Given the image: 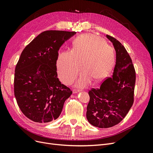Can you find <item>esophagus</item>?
<instances>
[{
  "label": "esophagus",
  "mask_w": 153,
  "mask_h": 153,
  "mask_svg": "<svg viewBox=\"0 0 153 153\" xmlns=\"http://www.w3.org/2000/svg\"><path fill=\"white\" fill-rule=\"evenodd\" d=\"M80 91H80V90H79V89H73V94L78 93V92H80Z\"/></svg>",
  "instance_id": "34e87169"
}]
</instances>
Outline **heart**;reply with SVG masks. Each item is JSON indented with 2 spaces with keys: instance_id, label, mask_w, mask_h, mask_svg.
Returning <instances> with one entry per match:
<instances>
[{
  "instance_id": "1",
  "label": "heart",
  "mask_w": 153,
  "mask_h": 153,
  "mask_svg": "<svg viewBox=\"0 0 153 153\" xmlns=\"http://www.w3.org/2000/svg\"><path fill=\"white\" fill-rule=\"evenodd\" d=\"M115 62L114 48L104 39L92 34L78 36L73 42L72 50L59 54L57 66L61 80L66 84L72 83L84 68L76 85L83 88L92 80H103L112 71Z\"/></svg>"
}]
</instances>
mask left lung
<instances>
[{
	"label": "left lung",
	"mask_w": 153,
	"mask_h": 153,
	"mask_svg": "<svg viewBox=\"0 0 153 153\" xmlns=\"http://www.w3.org/2000/svg\"><path fill=\"white\" fill-rule=\"evenodd\" d=\"M113 43L116 61L112 76L99 89L89 92L86 117L92 126L107 128L121 122L133 103L136 75L132 61L124 46L113 37L106 35Z\"/></svg>",
	"instance_id": "1"
}]
</instances>
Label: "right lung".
<instances>
[{
  "mask_svg": "<svg viewBox=\"0 0 153 153\" xmlns=\"http://www.w3.org/2000/svg\"><path fill=\"white\" fill-rule=\"evenodd\" d=\"M76 33L43 32L22 52L15 68L14 92L22 113L31 121L43 123L57 119L71 95L57 78L56 63L60 47Z\"/></svg>",
  "mask_w": 153,
  "mask_h": 153,
  "instance_id": "right-lung-1",
  "label": "right lung"
}]
</instances>
